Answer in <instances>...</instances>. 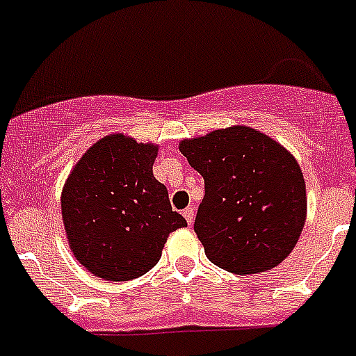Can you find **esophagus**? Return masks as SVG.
Listing matches in <instances>:
<instances>
[{
	"instance_id": "34e87169",
	"label": "esophagus",
	"mask_w": 356,
	"mask_h": 356,
	"mask_svg": "<svg viewBox=\"0 0 356 356\" xmlns=\"http://www.w3.org/2000/svg\"><path fill=\"white\" fill-rule=\"evenodd\" d=\"M183 215L188 224H193V219H195V210H193L192 206H188L186 210H183Z\"/></svg>"
}]
</instances>
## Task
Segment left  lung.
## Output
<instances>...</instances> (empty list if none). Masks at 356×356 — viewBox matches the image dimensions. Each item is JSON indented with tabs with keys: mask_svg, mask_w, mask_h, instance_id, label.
Returning a JSON list of instances; mask_svg holds the SVG:
<instances>
[{
	"mask_svg": "<svg viewBox=\"0 0 356 356\" xmlns=\"http://www.w3.org/2000/svg\"><path fill=\"white\" fill-rule=\"evenodd\" d=\"M204 179L197 237L206 257L237 275L284 261L306 220V184L286 148L248 127L215 130L179 146Z\"/></svg>",
	"mask_w": 356,
	"mask_h": 356,
	"instance_id": "8db88e82",
	"label": "left lung"
}]
</instances>
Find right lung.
Segmentation results:
<instances>
[{
  "mask_svg": "<svg viewBox=\"0 0 356 356\" xmlns=\"http://www.w3.org/2000/svg\"><path fill=\"white\" fill-rule=\"evenodd\" d=\"M157 146L121 134L95 143L63 188L61 211L76 259L104 280H132L161 259L166 238L186 220L154 177Z\"/></svg>",
  "mask_w": 356,
  "mask_h": 356,
  "instance_id": "add662e5",
  "label": "right lung"
}]
</instances>
